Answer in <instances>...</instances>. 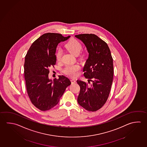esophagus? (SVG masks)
I'll use <instances>...</instances> for the list:
<instances>
[{"mask_svg": "<svg viewBox=\"0 0 147 147\" xmlns=\"http://www.w3.org/2000/svg\"><path fill=\"white\" fill-rule=\"evenodd\" d=\"M71 83H75L76 82V81L75 79H72L71 80Z\"/></svg>", "mask_w": 147, "mask_h": 147, "instance_id": "34e87169", "label": "esophagus"}]
</instances>
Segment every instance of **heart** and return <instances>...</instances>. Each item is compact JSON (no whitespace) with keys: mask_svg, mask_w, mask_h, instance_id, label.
I'll use <instances>...</instances> for the list:
<instances>
[{"mask_svg":"<svg viewBox=\"0 0 147 147\" xmlns=\"http://www.w3.org/2000/svg\"><path fill=\"white\" fill-rule=\"evenodd\" d=\"M65 48L68 51L75 56H78L80 54L82 49V45L81 43L78 40L72 39L69 40L65 45ZM62 55V50L59 48L56 51V59L57 61H60ZM80 70V67L78 65H66L63 69V72L65 74L68 75L71 77H76L78 74V72Z\"/></svg>","mask_w":147,"mask_h":147,"instance_id":"heart-1","label":"heart"}]
</instances>
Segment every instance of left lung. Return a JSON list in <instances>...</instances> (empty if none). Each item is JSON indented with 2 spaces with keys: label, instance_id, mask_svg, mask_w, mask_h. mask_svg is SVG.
<instances>
[{
  "label": "left lung",
  "instance_id": "obj_1",
  "mask_svg": "<svg viewBox=\"0 0 147 147\" xmlns=\"http://www.w3.org/2000/svg\"><path fill=\"white\" fill-rule=\"evenodd\" d=\"M75 37L84 43L89 53L83 68L88 83L77 81L80 87L78 102L88 111H96L109 95L113 78V59L107 43L96 35L83 34Z\"/></svg>",
  "mask_w": 147,
  "mask_h": 147
}]
</instances>
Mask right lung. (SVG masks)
I'll use <instances>...</instances> for the list:
<instances>
[{
	"label": "right lung",
	"instance_id": "obj_1",
	"mask_svg": "<svg viewBox=\"0 0 147 147\" xmlns=\"http://www.w3.org/2000/svg\"><path fill=\"white\" fill-rule=\"evenodd\" d=\"M66 37L57 33H45L35 40L27 53L24 63V77L27 92L32 104L41 111L51 109L71 82L64 76L50 80L49 68L56 64L57 45Z\"/></svg>",
	"mask_w": 147,
	"mask_h": 147
}]
</instances>
